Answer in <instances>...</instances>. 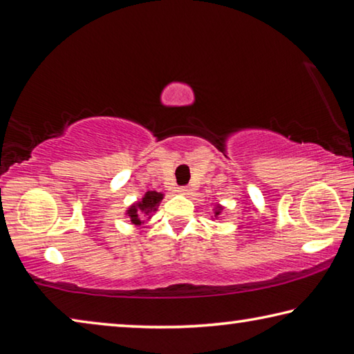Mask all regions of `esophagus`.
Returning <instances> with one entry per match:
<instances>
[{
	"mask_svg": "<svg viewBox=\"0 0 354 354\" xmlns=\"http://www.w3.org/2000/svg\"><path fill=\"white\" fill-rule=\"evenodd\" d=\"M178 194H183V195L189 194V187H179V189H178Z\"/></svg>",
	"mask_w": 354,
	"mask_h": 354,
	"instance_id": "34e87169",
	"label": "esophagus"
}]
</instances>
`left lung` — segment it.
I'll return each instance as SVG.
<instances>
[{
	"label": "left lung",
	"mask_w": 354,
	"mask_h": 354,
	"mask_svg": "<svg viewBox=\"0 0 354 354\" xmlns=\"http://www.w3.org/2000/svg\"><path fill=\"white\" fill-rule=\"evenodd\" d=\"M221 209H223V207H221V206H215V209H214V212H215V217H218V215H220V212H221Z\"/></svg>",
	"instance_id": "obj_1"
}]
</instances>
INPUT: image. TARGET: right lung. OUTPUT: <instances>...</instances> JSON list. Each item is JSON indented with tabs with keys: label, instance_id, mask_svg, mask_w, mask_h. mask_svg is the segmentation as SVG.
I'll return each instance as SVG.
<instances>
[{
	"label": "right lung",
	"instance_id": "add662e5",
	"mask_svg": "<svg viewBox=\"0 0 354 354\" xmlns=\"http://www.w3.org/2000/svg\"><path fill=\"white\" fill-rule=\"evenodd\" d=\"M164 194H159L156 190H148L145 195L142 196L140 201H136L133 206L128 207L127 215L133 225H142L145 218L151 217V214L158 209L159 203L162 201Z\"/></svg>",
	"mask_w": 354,
	"mask_h": 354
}]
</instances>
